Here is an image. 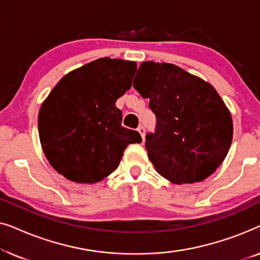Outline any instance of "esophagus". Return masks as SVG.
<instances>
[{"mask_svg": "<svg viewBox=\"0 0 260 260\" xmlns=\"http://www.w3.org/2000/svg\"><path fill=\"white\" fill-rule=\"evenodd\" d=\"M138 133L141 134V136H142V140H145V129H144V126L143 125H140L138 126Z\"/></svg>", "mask_w": 260, "mask_h": 260, "instance_id": "1", "label": "esophagus"}]
</instances>
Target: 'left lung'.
Instances as JSON below:
<instances>
[{"instance_id": "left-lung-1", "label": "left lung", "mask_w": 260, "mask_h": 260, "mask_svg": "<svg viewBox=\"0 0 260 260\" xmlns=\"http://www.w3.org/2000/svg\"><path fill=\"white\" fill-rule=\"evenodd\" d=\"M134 87L156 115L145 137L156 172L176 184L200 182L223 162L233 137L230 110L211 84L167 62L144 61Z\"/></svg>"}]
</instances>
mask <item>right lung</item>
I'll list each match as a JSON object with an SVG mask.
<instances>
[{
	"instance_id": "add662e5",
	"label": "right lung",
	"mask_w": 260,
	"mask_h": 260,
	"mask_svg": "<svg viewBox=\"0 0 260 260\" xmlns=\"http://www.w3.org/2000/svg\"><path fill=\"white\" fill-rule=\"evenodd\" d=\"M137 63L101 58L62 77L41 104L39 136L49 165L67 180L95 183L115 172L138 131L122 126L116 101L131 87Z\"/></svg>"
}]
</instances>
